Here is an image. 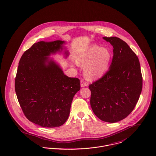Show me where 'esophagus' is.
Wrapping results in <instances>:
<instances>
[{
    "mask_svg": "<svg viewBox=\"0 0 156 156\" xmlns=\"http://www.w3.org/2000/svg\"><path fill=\"white\" fill-rule=\"evenodd\" d=\"M80 85H81V87H83L86 86L87 85V84L85 82H84L83 80H81V82H80Z\"/></svg>",
    "mask_w": 156,
    "mask_h": 156,
    "instance_id": "esophagus-1",
    "label": "esophagus"
}]
</instances>
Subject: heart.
Instances as JSON below:
<instances>
[{"instance_id":"obj_1","label":"heart","mask_w":156,"mask_h":156,"mask_svg":"<svg viewBox=\"0 0 156 156\" xmlns=\"http://www.w3.org/2000/svg\"><path fill=\"white\" fill-rule=\"evenodd\" d=\"M113 57L112 53L108 48L94 45L75 57V62L84 66L83 72L89 80L102 77L109 68Z\"/></svg>"}]
</instances>
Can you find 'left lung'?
<instances>
[{"instance_id": "1", "label": "left lung", "mask_w": 156, "mask_h": 156, "mask_svg": "<svg viewBox=\"0 0 156 156\" xmlns=\"http://www.w3.org/2000/svg\"><path fill=\"white\" fill-rule=\"evenodd\" d=\"M113 46L114 56L109 70L89 86L90 105L101 120L114 123L133 111L141 93L140 64L129 45L118 37H103Z\"/></svg>"}]
</instances>
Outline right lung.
<instances>
[{
  "label": "right lung",
  "mask_w": 156,
  "mask_h": 156,
  "mask_svg": "<svg viewBox=\"0 0 156 156\" xmlns=\"http://www.w3.org/2000/svg\"><path fill=\"white\" fill-rule=\"evenodd\" d=\"M65 42L35 43L21 57L15 80L18 102L27 118L42 127L65 123L73 97L80 89V80L66 76L51 54L63 50ZM68 51H64L67 57Z\"/></svg>",
  "instance_id": "add662e5"
}]
</instances>
